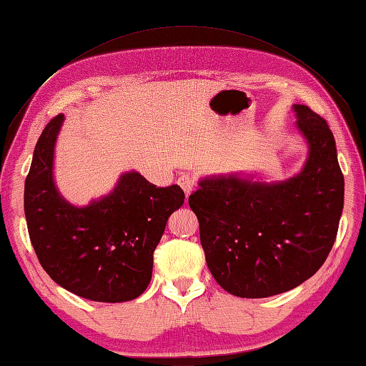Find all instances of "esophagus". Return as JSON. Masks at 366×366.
Masks as SVG:
<instances>
[{
	"label": "esophagus",
	"mask_w": 366,
	"mask_h": 366,
	"mask_svg": "<svg viewBox=\"0 0 366 366\" xmlns=\"http://www.w3.org/2000/svg\"><path fill=\"white\" fill-rule=\"evenodd\" d=\"M178 186H180V188L184 191V195H186V199L189 197V195L192 194V191H194V178L191 177V175H188V174H183L180 178H178Z\"/></svg>",
	"instance_id": "1"
}]
</instances>
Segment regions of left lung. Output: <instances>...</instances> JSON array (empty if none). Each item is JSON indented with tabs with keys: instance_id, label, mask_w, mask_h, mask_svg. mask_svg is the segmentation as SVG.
<instances>
[{
	"instance_id": "1",
	"label": "left lung",
	"mask_w": 366,
	"mask_h": 366,
	"mask_svg": "<svg viewBox=\"0 0 366 366\" xmlns=\"http://www.w3.org/2000/svg\"><path fill=\"white\" fill-rule=\"evenodd\" d=\"M307 144L301 171L281 182L257 172L204 175L189 195L214 280L240 298H267L314 276L335 242L345 180L327 122L293 104Z\"/></svg>"
}]
</instances>
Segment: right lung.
I'll use <instances>...</instances> for the list:
<instances>
[{
  "mask_svg": "<svg viewBox=\"0 0 366 366\" xmlns=\"http://www.w3.org/2000/svg\"><path fill=\"white\" fill-rule=\"evenodd\" d=\"M64 121L59 114L44 127L26 177L32 247L51 280L74 295L99 302L135 300L152 280L154 252L184 192L178 184L157 188L132 169L102 197L82 207L68 202L54 178Z\"/></svg>",
  "mask_w": 366,
  "mask_h": 366,
  "instance_id": "right-lung-1",
  "label": "right lung"
}]
</instances>
